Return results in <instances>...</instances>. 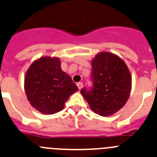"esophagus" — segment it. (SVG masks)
<instances>
[{
	"mask_svg": "<svg viewBox=\"0 0 157 157\" xmlns=\"http://www.w3.org/2000/svg\"><path fill=\"white\" fill-rule=\"evenodd\" d=\"M77 85L79 90H81L82 87H83V83H82V82H79V83H77Z\"/></svg>",
	"mask_w": 157,
	"mask_h": 157,
	"instance_id": "1",
	"label": "esophagus"
}]
</instances>
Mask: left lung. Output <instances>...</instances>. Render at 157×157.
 Masks as SVG:
<instances>
[{
	"label": "left lung",
	"instance_id": "left-lung-1",
	"mask_svg": "<svg viewBox=\"0 0 157 157\" xmlns=\"http://www.w3.org/2000/svg\"><path fill=\"white\" fill-rule=\"evenodd\" d=\"M93 87L80 91L95 113L112 116L119 111L129 98L131 76L126 63L117 55L107 52L98 53L91 60Z\"/></svg>",
	"mask_w": 157,
	"mask_h": 157
}]
</instances>
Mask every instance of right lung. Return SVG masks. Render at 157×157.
Instances as JSON below:
<instances>
[{"label": "right lung", "instance_id": "1", "mask_svg": "<svg viewBox=\"0 0 157 157\" xmlns=\"http://www.w3.org/2000/svg\"><path fill=\"white\" fill-rule=\"evenodd\" d=\"M24 89L30 105L45 115L61 111L78 87L61 69L57 57L44 56L33 62L24 79Z\"/></svg>", "mask_w": 157, "mask_h": 157}]
</instances>
